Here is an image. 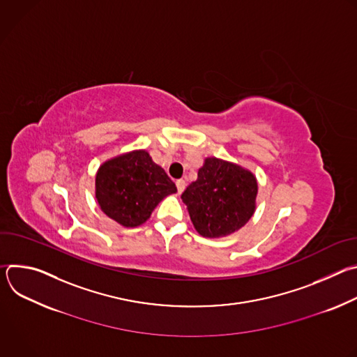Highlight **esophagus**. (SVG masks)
Here are the masks:
<instances>
[{
  "label": "esophagus",
  "instance_id": "esophagus-1",
  "mask_svg": "<svg viewBox=\"0 0 357 357\" xmlns=\"http://www.w3.org/2000/svg\"><path fill=\"white\" fill-rule=\"evenodd\" d=\"M176 188H178V192H179V193H182V192L185 190V188H186V182H185L183 179L176 181Z\"/></svg>",
  "mask_w": 357,
  "mask_h": 357
}]
</instances>
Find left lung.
<instances>
[{
	"label": "left lung",
	"instance_id": "1",
	"mask_svg": "<svg viewBox=\"0 0 357 357\" xmlns=\"http://www.w3.org/2000/svg\"><path fill=\"white\" fill-rule=\"evenodd\" d=\"M259 183L250 169L208 157L182 193L195 230L206 238H220L240 230L257 208Z\"/></svg>",
	"mask_w": 357,
	"mask_h": 357
}]
</instances>
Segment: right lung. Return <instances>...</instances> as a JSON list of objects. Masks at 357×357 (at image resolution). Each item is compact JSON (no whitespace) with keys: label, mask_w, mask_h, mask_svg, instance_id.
<instances>
[{"label":"right lung","mask_w":357,"mask_h":357,"mask_svg":"<svg viewBox=\"0 0 357 357\" xmlns=\"http://www.w3.org/2000/svg\"><path fill=\"white\" fill-rule=\"evenodd\" d=\"M94 193L106 216L124 227H137L164 197L176 193V186L146 149H132L98 167Z\"/></svg>","instance_id":"obj_1"}]
</instances>
